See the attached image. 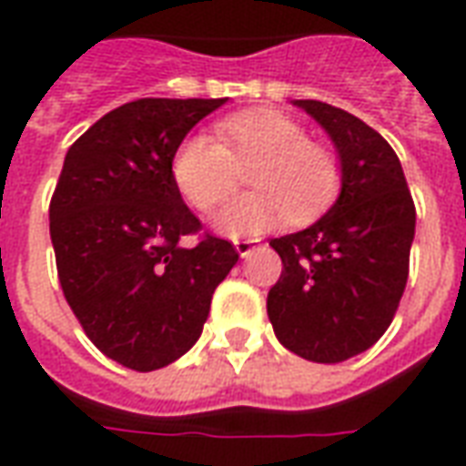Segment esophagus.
<instances>
[{"label": "esophagus", "mask_w": 466, "mask_h": 466, "mask_svg": "<svg viewBox=\"0 0 466 466\" xmlns=\"http://www.w3.org/2000/svg\"><path fill=\"white\" fill-rule=\"evenodd\" d=\"M257 244H259V239H237V242H234V249H237L239 257H249V254L257 249Z\"/></svg>", "instance_id": "1"}]
</instances>
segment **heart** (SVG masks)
I'll list each match as a JSON object with an SVG mask.
<instances>
[{
	"mask_svg": "<svg viewBox=\"0 0 466 466\" xmlns=\"http://www.w3.org/2000/svg\"><path fill=\"white\" fill-rule=\"evenodd\" d=\"M247 169V192L214 217L229 237H252L279 222L307 224L337 199L342 167L332 149L309 139L292 116L274 109L239 112L217 124V139L187 137L172 159V179L187 202L212 209L237 187Z\"/></svg>",
	"mask_w": 466,
	"mask_h": 466,
	"instance_id": "1",
	"label": "heart"
}]
</instances>
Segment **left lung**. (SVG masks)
<instances>
[{
	"label": "left lung",
	"instance_id": "left-lung-1",
	"mask_svg": "<svg viewBox=\"0 0 466 466\" xmlns=\"http://www.w3.org/2000/svg\"><path fill=\"white\" fill-rule=\"evenodd\" d=\"M329 134L342 189L302 232L272 239L282 277L267 297L277 339L302 360L334 364L387 332L410 274L414 202L387 139L339 106L297 99Z\"/></svg>",
	"mask_w": 466,
	"mask_h": 466
}]
</instances>
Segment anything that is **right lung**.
Instances as JSON below:
<instances>
[{
  "label": "right lung",
  "instance_id": "right-lung-1",
  "mask_svg": "<svg viewBox=\"0 0 466 466\" xmlns=\"http://www.w3.org/2000/svg\"><path fill=\"white\" fill-rule=\"evenodd\" d=\"M227 99H137L95 122L65 157L49 234L66 302L109 360L162 370L199 339L217 284L239 254L199 232L172 179L194 124Z\"/></svg>",
  "mask_w": 466,
  "mask_h": 466
}]
</instances>
